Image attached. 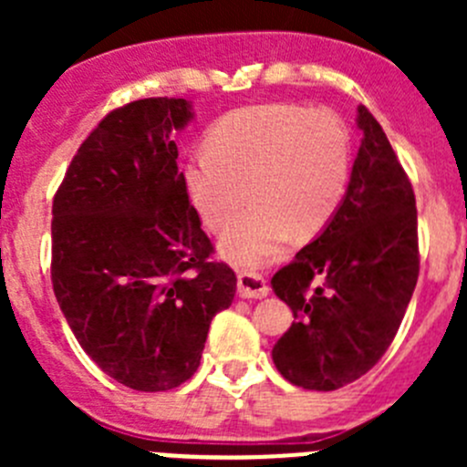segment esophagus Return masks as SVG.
Returning a JSON list of instances; mask_svg holds the SVG:
<instances>
[{"label":"esophagus","mask_w":467,"mask_h":467,"mask_svg":"<svg viewBox=\"0 0 467 467\" xmlns=\"http://www.w3.org/2000/svg\"><path fill=\"white\" fill-rule=\"evenodd\" d=\"M237 294L242 298H266L268 285L262 275H253V273H242L237 277Z\"/></svg>","instance_id":"1"}]
</instances>
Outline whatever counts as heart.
Here are the masks:
<instances>
[{
    "label": "heart",
    "mask_w": 467,
    "mask_h": 467,
    "mask_svg": "<svg viewBox=\"0 0 467 467\" xmlns=\"http://www.w3.org/2000/svg\"><path fill=\"white\" fill-rule=\"evenodd\" d=\"M352 142L329 110L262 103L221 117L182 169V182L201 221L223 230L246 201L253 205L225 230L221 255L255 268L275 260L294 233L312 237L346 199Z\"/></svg>",
    "instance_id": "heart-1"
}]
</instances>
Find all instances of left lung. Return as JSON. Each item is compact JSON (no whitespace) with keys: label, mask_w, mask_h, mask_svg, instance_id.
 <instances>
[{"label":"left lung","mask_w":467,"mask_h":467,"mask_svg":"<svg viewBox=\"0 0 467 467\" xmlns=\"http://www.w3.org/2000/svg\"><path fill=\"white\" fill-rule=\"evenodd\" d=\"M364 133L346 199L271 286L296 323L273 346L285 379L337 390L368 373L398 334L418 282V212L411 182L364 106ZM314 279L323 285L312 287Z\"/></svg>","instance_id":"left-lung-1"}]
</instances>
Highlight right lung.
Listing matches in <instances>:
<instances>
[{"mask_svg":"<svg viewBox=\"0 0 467 467\" xmlns=\"http://www.w3.org/2000/svg\"><path fill=\"white\" fill-rule=\"evenodd\" d=\"M187 99H140L103 117L54 199L51 282L89 359L129 389L155 393L196 373L212 318L237 277L212 262L173 133Z\"/></svg>","mask_w":467,"mask_h":467,"instance_id":"right-lung-1","label":"right lung"}]
</instances>
